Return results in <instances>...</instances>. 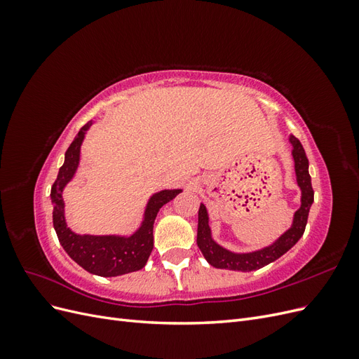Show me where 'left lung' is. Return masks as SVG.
<instances>
[{
	"instance_id": "1",
	"label": "left lung",
	"mask_w": 359,
	"mask_h": 359,
	"mask_svg": "<svg viewBox=\"0 0 359 359\" xmlns=\"http://www.w3.org/2000/svg\"><path fill=\"white\" fill-rule=\"evenodd\" d=\"M289 144L292 147L290 154L293 158V169H295L297 186L301 191L299 208L292 217V223L289 229H286L274 241L268 245L252 250V252H232V250L223 247L217 243L212 236L210 226V214L206 206L201 203L199 219H198V247L203 257L211 266L220 269L241 271V273H250L259 268H264L268 264L274 262L278 257L295 245L306 231L309 212L311 203L314 201V191L311 187V177L309 173V160L299 140L295 136H289Z\"/></svg>"
}]
</instances>
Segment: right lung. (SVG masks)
<instances>
[{
    "label": "right lung",
    "instance_id": "obj_1",
    "mask_svg": "<svg viewBox=\"0 0 359 359\" xmlns=\"http://www.w3.org/2000/svg\"><path fill=\"white\" fill-rule=\"evenodd\" d=\"M94 121H88L73 139L64 156L58 177L50 189L53 205L52 220L60 244L66 253L85 271L100 277H118L142 269L154 245V220L165 203L178 196L182 189H165L151 194L142 214V220L132 233L91 235L76 233L66 222V203L62 199L64 189L74 178L81 163V147Z\"/></svg>",
    "mask_w": 359,
    "mask_h": 359
}]
</instances>
